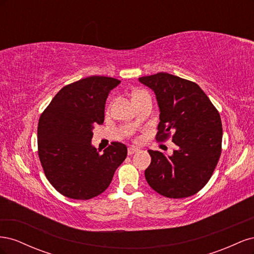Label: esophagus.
Returning <instances> with one entry per match:
<instances>
[{
	"label": "esophagus",
	"instance_id": "34e87169",
	"mask_svg": "<svg viewBox=\"0 0 254 254\" xmlns=\"http://www.w3.org/2000/svg\"><path fill=\"white\" fill-rule=\"evenodd\" d=\"M139 150H140L139 148H135V147H133V146H131V147L128 148V156H132L133 153L137 152Z\"/></svg>",
	"mask_w": 254,
	"mask_h": 254
}]
</instances>
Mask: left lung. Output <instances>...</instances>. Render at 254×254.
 Returning a JSON list of instances; mask_svg holds the SVG:
<instances>
[{
	"instance_id": "left-lung-1",
	"label": "left lung",
	"mask_w": 254,
	"mask_h": 254,
	"mask_svg": "<svg viewBox=\"0 0 254 254\" xmlns=\"http://www.w3.org/2000/svg\"><path fill=\"white\" fill-rule=\"evenodd\" d=\"M139 80L156 93L160 123L156 139L172 136V156L148 150L150 165L145 178L157 193L186 198L198 193L213 175L221 153L222 125L218 110L197 83L168 73Z\"/></svg>"
}]
</instances>
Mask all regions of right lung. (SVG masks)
I'll list each match as a JSON object with an SVG mask.
<instances>
[{"label": "right lung", "mask_w": 254, "mask_h": 254, "mask_svg": "<svg viewBox=\"0 0 254 254\" xmlns=\"http://www.w3.org/2000/svg\"><path fill=\"white\" fill-rule=\"evenodd\" d=\"M121 81L90 76L66 84L52 99L38 123V156L47 179L61 195L88 200L102 194L127 157V147L112 142L99 153L91 145L93 125H102L109 92Z\"/></svg>", "instance_id": "1"}]
</instances>
